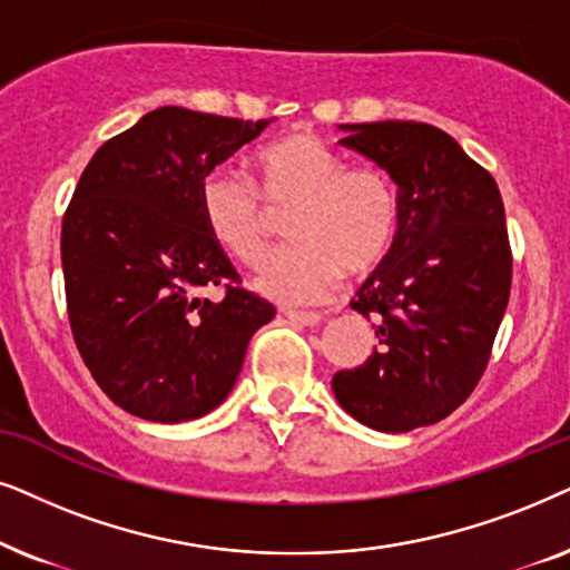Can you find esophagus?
I'll return each mask as SVG.
<instances>
[{
	"label": "esophagus",
	"instance_id": "obj_1",
	"mask_svg": "<svg viewBox=\"0 0 570 570\" xmlns=\"http://www.w3.org/2000/svg\"><path fill=\"white\" fill-rule=\"evenodd\" d=\"M284 315L297 325H317L325 317V313H317V309H284Z\"/></svg>",
	"mask_w": 570,
	"mask_h": 570
}]
</instances>
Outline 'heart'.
<instances>
[{
	"label": "heart",
	"mask_w": 570,
	"mask_h": 570,
	"mask_svg": "<svg viewBox=\"0 0 570 570\" xmlns=\"http://www.w3.org/2000/svg\"><path fill=\"white\" fill-rule=\"evenodd\" d=\"M255 185L216 166L197 187L210 239L234 261L255 265L286 210L289 245L265 255L255 286L265 297L302 305L328 297L344 271L362 276L389 257L399 234V193L389 174L344 164L338 150L309 132H292L249 158Z\"/></svg>",
	"instance_id": "1"
}]
</instances>
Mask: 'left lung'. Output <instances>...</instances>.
I'll return each mask as SVG.
<instances>
[{
    "mask_svg": "<svg viewBox=\"0 0 570 570\" xmlns=\"http://www.w3.org/2000/svg\"><path fill=\"white\" fill-rule=\"evenodd\" d=\"M341 130L399 185V234L352 299L381 346L331 385L356 422L409 432L456 412L488 367L511 294L503 200L490 171L438 127L391 119Z\"/></svg>",
    "mask_w": 570,
    "mask_h": 570,
    "instance_id": "left-lung-1",
    "label": "left lung"
}]
</instances>
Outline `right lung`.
Here are the masks:
<instances>
[{"instance_id": "obj_1", "label": "right lung", "mask_w": 570, "mask_h": 570, "mask_svg": "<svg viewBox=\"0 0 570 570\" xmlns=\"http://www.w3.org/2000/svg\"><path fill=\"white\" fill-rule=\"evenodd\" d=\"M268 125L161 106L106 140L75 187L62 218L70 328L94 381L140 420L214 412L276 315L242 289L197 208L200 179ZM214 285L224 301L202 294Z\"/></svg>"}]
</instances>
